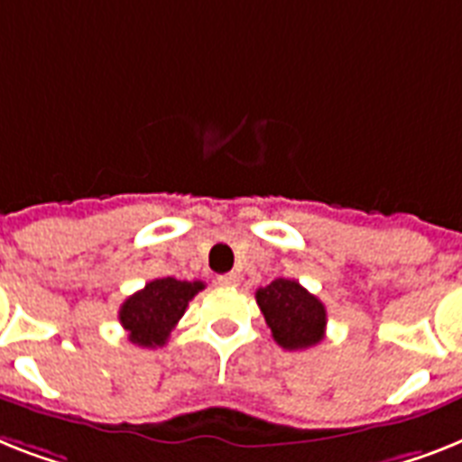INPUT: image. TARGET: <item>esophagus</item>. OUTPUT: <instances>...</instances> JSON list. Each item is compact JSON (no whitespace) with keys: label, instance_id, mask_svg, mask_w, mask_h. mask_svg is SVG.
<instances>
[{"label":"esophagus","instance_id":"obj_1","mask_svg":"<svg viewBox=\"0 0 462 462\" xmlns=\"http://www.w3.org/2000/svg\"><path fill=\"white\" fill-rule=\"evenodd\" d=\"M220 287H237L239 277L235 273H225V275H218Z\"/></svg>","mask_w":462,"mask_h":462}]
</instances>
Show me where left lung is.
I'll use <instances>...</instances> for the list:
<instances>
[{
	"mask_svg": "<svg viewBox=\"0 0 462 462\" xmlns=\"http://www.w3.org/2000/svg\"><path fill=\"white\" fill-rule=\"evenodd\" d=\"M256 303L273 339L287 351H301L325 339L328 310L318 296L310 294L296 280L277 277L256 291Z\"/></svg>",
	"mask_w": 462,
	"mask_h": 462,
	"instance_id": "8db88e82",
	"label": "left lung"
}]
</instances>
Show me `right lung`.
<instances>
[{
    "mask_svg": "<svg viewBox=\"0 0 462 462\" xmlns=\"http://www.w3.org/2000/svg\"><path fill=\"white\" fill-rule=\"evenodd\" d=\"M204 282H187L175 277H161L144 284V290L127 296L118 313L123 328L127 329V339L144 348L163 346L171 337L172 328L185 316L187 306Z\"/></svg>",
    "mask_w": 462,
    "mask_h": 462,
    "instance_id": "right-lung-1",
    "label": "right lung"
}]
</instances>
